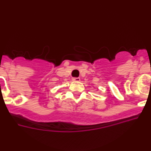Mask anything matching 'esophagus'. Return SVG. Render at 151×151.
Instances as JSON below:
<instances>
[{
  "mask_svg": "<svg viewBox=\"0 0 151 151\" xmlns=\"http://www.w3.org/2000/svg\"><path fill=\"white\" fill-rule=\"evenodd\" d=\"M73 82H79V81H80V78H73Z\"/></svg>",
  "mask_w": 151,
  "mask_h": 151,
  "instance_id": "esophagus-1",
  "label": "esophagus"
}]
</instances>
